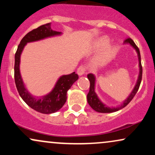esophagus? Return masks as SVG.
I'll list each match as a JSON object with an SVG mask.
<instances>
[{
	"instance_id": "esophagus-1",
	"label": "esophagus",
	"mask_w": 155,
	"mask_h": 155,
	"mask_svg": "<svg viewBox=\"0 0 155 155\" xmlns=\"http://www.w3.org/2000/svg\"><path fill=\"white\" fill-rule=\"evenodd\" d=\"M85 73V67L83 65H81L77 69V74L79 76H82L83 74H84Z\"/></svg>"
}]
</instances>
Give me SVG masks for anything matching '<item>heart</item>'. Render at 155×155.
<instances>
[{
	"label": "heart",
	"instance_id": "heart-1",
	"mask_svg": "<svg viewBox=\"0 0 155 155\" xmlns=\"http://www.w3.org/2000/svg\"><path fill=\"white\" fill-rule=\"evenodd\" d=\"M108 44H109V39L107 37H102L95 42L94 45V49L95 51H98L107 47ZM115 54H116V50L114 48H108L97 57L95 63L97 65H103L111 60L114 57Z\"/></svg>",
	"mask_w": 155,
	"mask_h": 155
}]
</instances>
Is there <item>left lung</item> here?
Instances as JSON below:
<instances>
[{
    "instance_id": "8db88e82",
    "label": "left lung",
    "mask_w": 155,
    "mask_h": 155,
    "mask_svg": "<svg viewBox=\"0 0 155 155\" xmlns=\"http://www.w3.org/2000/svg\"><path fill=\"white\" fill-rule=\"evenodd\" d=\"M124 44H130L131 47H133V49L136 51L137 55H138V66H139V74H138V79L135 85L134 88L130 92V94L128 95V97L124 100L122 104L120 105V106H117V107H109V106L106 105L100 100L97 94L95 92V83H96V79L95 76L94 74H89L87 75V78L90 82V91L87 96V102L89 105L90 106L92 109L95 110V111L100 112V113H112V112H115L119 111V110L122 109L124 107H125L127 104L132 101V99L136 95V92H138V88H139L140 82H141L142 79V66L141 63H140V54L139 49L137 47L136 44L131 38H127L124 41Z\"/></svg>"
}]
</instances>
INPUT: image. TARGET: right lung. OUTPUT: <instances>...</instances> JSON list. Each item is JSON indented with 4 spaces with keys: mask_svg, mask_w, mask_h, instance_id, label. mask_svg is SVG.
<instances>
[{
    "mask_svg": "<svg viewBox=\"0 0 155 155\" xmlns=\"http://www.w3.org/2000/svg\"><path fill=\"white\" fill-rule=\"evenodd\" d=\"M60 35H62L61 32L51 30V23L43 25L25 35L24 38L21 40L15 54V80L19 95L30 107L42 114L54 113L63 107L66 102L68 90L71 87L73 84L78 80L79 76L75 74V72L68 75L61 76L58 79L51 92L45 95L34 96L29 92L23 82L19 70L20 57L23 49L28 43L38 41Z\"/></svg>",
    "mask_w": 155,
    "mask_h": 155,
    "instance_id": "add662e5",
    "label": "right lung"
}]
</instances>
